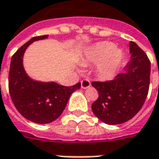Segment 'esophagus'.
I'll use <instances>...</instances> for the list:
<instances>
[{
  "label": "esophagus",
  "mask_w": 159,
  "mask_h": 159,
  "mask_svg": "<svg viewBox=\"0 0 159 159\" xmlns=\"http://www.w3.org/2000/svg\"><path fill=\"white\" fill-rule=\"evenodd\" d=\"M91 86V82L88 79H84L81 80V87L83 89L88 88Z\"/></svg>",
  "instance_id": "1"
}]
</instances>
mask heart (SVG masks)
Returning <instances> with one entry per match:
<instances>
[{
    "mask_svg": "<svg viewBox=\"0 0 159 159\" xmlns=\"http://www.w3.org/2000/svg\"><path fill=\"white\" fill-rule=\"evenodd\" d=\"M122 57V52L119 49H115L114 45L108 41L96 45L88 55L89 60L94 63H98L107 59L98 67L100 75L105 79H111L114 76Z\"/></svg>",
    "mask_w": 159,
    "mask_h": 159,
    "instance_id": "1",
    "label": "heart"
}]
</instances>
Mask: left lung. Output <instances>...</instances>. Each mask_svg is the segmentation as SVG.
<instances>
[{
  "mask_svg": "<svg viewBox=\"0 0 159 159\" xmlns=\"http://www.w3.org/2000/svg\"><path fill=\"white\" fill-rule=\"evenodd\" d=\"M131 61L126 73L113 80L93 81L98 98L92 105L95 116L108 125H119L132 119L139 111L148 95L151 61L146 53L131 41Z\"/></svg>",
  "mask_w": 159,
  "mask_h": 159,
  "instance_id": "1",
  "label": "left lung"
}]
</instances>
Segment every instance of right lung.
I'll return each instance as SVG.
<instances>
[{
	"label": "right lung",
	"mask_w": 159,
	"mask_h": 159,
	"mask_svg": "<svg viewBox=\"0 0 159 159\" xmlns=\"http://www.w3.org/2000/svg\"><path fill=\"white\" fill-rule=\"evenodd\" d=\"M35 36L22 45L12 56L8 74V90L15 108L25 119L37 124H48L63 112L71 94L80 88V82L64 86L55 82L34 81L25 73L22 57L33 41L48 38Z\"/></svg>",
	"instance_id": "add662e5"
}]
</instances>
